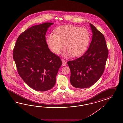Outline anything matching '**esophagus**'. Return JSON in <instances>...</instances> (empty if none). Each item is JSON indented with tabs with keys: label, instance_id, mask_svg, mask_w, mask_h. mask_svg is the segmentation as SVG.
Returning a JSON list of instances; mask_svg holds the SVG:
<instances>
[{
	"label": "esophagus",
	"instance_id": "1",
	"mask_svg": "<svg viewBox=\"0 0 123 123\" xmlns=\"http://www.w3.org/2000/svg\"><path fill=\"white\" fill-rule=\"evenodd\" d=\"M62 66H66V65L67 64V62L65 61V60H62Z\"/></svg>",
	"mask_w": 123,
	"mask_h": 123
}]
</instances>
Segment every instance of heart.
I'll return each mask as SVG.
<instances>
[{
  "instance_id": "1",
  "label": "heart",
  "mask_w": 123,
  "mask_h": 123,
  "mask_svg": "<svg viewBox=\"0 0 123 123\" xmlns=\"http://www.w3.org/2000/svg\"><path fill=\"white\" fill-rule=\"evenodd\" d=\"M90 41L88 31L84 28L73 25H63L54 31V34H50L46 37L49 48L53 53L58 54L63 47V56L82 55L87 48Z\"/></svg>"
}]
</instances>
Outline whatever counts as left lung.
<instances>
[{"label": "left lung", "instance_id": "1", "mask_svg": "<svg viewBox=\"0 0 123 123\" xmlns=\"http://www.w3.org/2000/svg\"><path fill=\"white\" fill-rule=\"evenodd\" d=\"M92 33V41L87 50L82 56L69 61L72 85L78 88L92 86L104 71L108 50L104 36L95 26L90 23Z\"/></svg>", "mask_w": 123, "mask_h": 123}]
</instances>
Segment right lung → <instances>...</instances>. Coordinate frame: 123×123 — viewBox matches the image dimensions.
Here are the masks:
<instances>
[{
  "label": "right lung",
  "mask_w": 123,
  "mask_h": 123,
  "mask_svg": "<svg viewBox=\"0 0 123 123\" xmlns=\"http://www.w3.org/2000/svg\"><path fill=\"white\" fill-rule=\"evenodd\" d=\"M45 22L31 27L19 36L13 51L18 74L26 84L37 91L51 89L62 65L59 56L51 52L45 41L48 28Z\"/></svg>",
  "instance_id": "1"
}]
</instances>
